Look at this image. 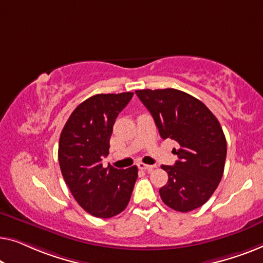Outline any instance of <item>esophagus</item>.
Masks as SVG:
<instances>
[{"instance_id": "34e87169", "label": "esophagus", "mask_w": 263, "mask_h": 263, "mask_svg": "<svg viewBox=\"0 0 263 263\" xmlns=\"http://www.w3.org/2000/svg\"><path fill=\"white\" fill-rule=\"evenodd\" d=\"M138 168L142 169V170H147V172H151V170H154L155 165H149V164H145V163H142V162H139L138 164Z\"/></svg>"}]
</instances>
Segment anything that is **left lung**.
Returning a JSON list of instances; mask_svg holds the SVG:
<instances>
[{
  "mask_svg": "<svg viewBox=\"0 0 263 263\" xmlns=\"http://www.w3.org/2000/svg\"><path fill=\"white\" fill-rule=\"evenodd\" d=\"M136 94L153 116L162 138L180 145L175 164L162 165L168 173V182L160 190L162 200L179 212L202 206L224 173L227 139L219 121L200 100L184 91L167 88Z\"/></svg>",
  "mask_w": 263,
  "mask_h": 263,
  "instance_id": "1",
  "label": "left lung"
}]
</instances>
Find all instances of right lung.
Wrapping results in <instances>:
<instances>
[{
    "label": "right lung",
    "instance_id": "right-lung-1",
    "mask_svg": "<svg viewBox=\"0 0 263 263\" xmlns=\"http://www.w3.org/2000/svg\"><path fill=\"white\" fill-rule=\"evenodd\" d=\"M133 93L98 94L80 103L59 138L58 161L72 197L91 216L110 218L126 209L138 177L136 165L127 169L102 167L117 117Z\"/></svg>",
    "mask_w": 263,
    "mask_h": 263
}]
</instances>
